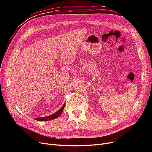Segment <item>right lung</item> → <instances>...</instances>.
Listing matches in <instances>:
<instances>
[{
	"mask_svg": "<svg viewBox=\"0 0 152 152\" xmlns=\"http://www.w3.org/2000/svg\"><path fill=\"white\" fill-rule=\"evenodd\" d=\"M65 103H64V105H63V107H62L60 110H58L57 111V112H55V113H53V115H50V116H46V117L36 118H35V119H36V120L40 121H45L52 120V119H53L57 118H58L59 116H60V115H61V113L63 112V109H64V108H65Z\"/></svg>",
	"mask_w": 152,
	"mask_h": 152,
	"instance_id": "right-lung-1",
	"label": "right lung"
}]
</instances>
